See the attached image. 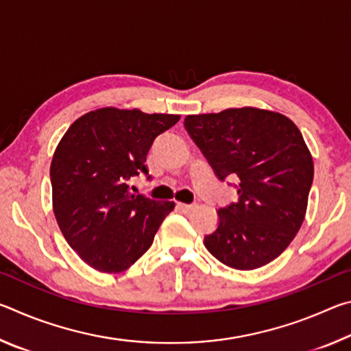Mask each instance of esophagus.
Wrapping results in <instances>:
<instances>
[{"mask_svg":"<svg viewBox=\"0 0 351 351\" xmlns=\"http://www.w3.org/2000/svg\"><path fill=\"white\" fill-rule=\"evenodd\" d=\"M178 207H180V209L182 210V212H186V213H189V212H192L195 207H197V204H186V203H178Z\"/></svg>","mask_w":351,"mask_h":351,"instance_id":"obj_1","label":"esophagus"}]
</instances>
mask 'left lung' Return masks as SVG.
I'll list each match as a JSON object with an SVG mask.
<instances>
[{
    "label": "left lung",
    "instance_id": "1",
    "mask_svg": "<svg viewBox=\"0 0 351 351\" xmlns=\"http://www.w3.org/2000/svg\"><path fill=\"white\" fill-rule=\"evenodd\" d=\"M218 180L237 178L239 201L218 209L204 237L213 257L234 269L277 258L304 223L314 165L304 136L280 112L252 106L184 119Z\"/></svg>",
    "mask_w": 351,
    "mask_h": 351
}]
</instances>
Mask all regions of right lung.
<instances>
[{"instance_id": "add662e5", "label": "right lung", "mask_w": 351, "mask_h": 351, "mask_svg": "<svg viewBox=\"0 0 351 351\" xmlns=\"http://www.w3.org/2000/svg\"><path fill=\"white\" fill-rule=\"evenodd\" d=\"M180 117L100 108L77 119L58 142L51 162L52 207L68 245L91 268L128 269L173 210V201L132 193L128 181L148 175L153 141Z\"/></svg>"}]
</instances>
